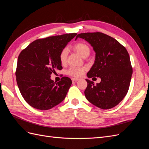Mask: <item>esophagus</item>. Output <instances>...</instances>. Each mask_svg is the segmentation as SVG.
Wrapping results in <instances>:
<instances>
[{
	"mask_svg": "<svg viewBox=\"0 0 149 149\" xmlns=\"http://www.w3.org/2000/svg\"><path fill=\"white\" fill-rule=\"evenodd\" d=\"M71 79H72V81H73V82H76L79 80V79H78V78H72Z\"/></svg>",
	"mask_w": 149,
	"mask_h": 149,
	"instance_id": "obj_1",
	"label": "esophagus"
}]
</instances>
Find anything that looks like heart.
<instances>
[{
	"instance_id": "heart-1",
	"label": "heart",
	"mask_w": 149,
	"mask_h": 149,
	"mask_svg": "<svg viewBox=\"0 0 149 149\" xmlns=\"http://www.w3.org/2000/svg\"><path fill=\"white\" fill-rule=\"evenodd\" d=\"M73 48L76 52H77L82 57L84 58L86 56H88L90 53V48L86 43L83 42H78L74 44ZM68 56V51L66 48L63 49L61 51L59 59L60 63L62 65H65L66 63V59ZM85 68H79V67H71L67 71V74L73 77L79 78L83 76L84 72L85 71Z\"/></svg>"
}]
</instances>
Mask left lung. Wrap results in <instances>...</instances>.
Wrapping results in <instances>:
<instances>
[{
  "label": "left lung",
  "mask_w": 149,
  "mask_h": 149,
  "mask_svg": "<svg viewBox=\"0 0 149 149\" xmlns=\"http://www.w3.org/2000/svg\"><path fill=\"white\" fill-rule=\"evenodd\" d=\"M84 39L96 53L95 61L88 72L89 78L99 77L101 82L86 79L84 91L89 102L102 109L117 106L127 94L132 74L129 55L125 48L110 36L101 32L82 33L76 39ZM75 39V40H76Z\"/></svg>",
  "instance_id": "obj_1"
}]
</instances>
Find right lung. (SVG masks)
<instances>
[{"instance_id": "add662e5", "label": "right lung", "mask_w": 149, "mask_h": 149, "mask_svg": "<svg viewBox=\"0 0 149 149\" xmlns=\"http://www.w3.org/2000/svg\"><path fill=\"white\" fill-rule=\"evenodd\" d=\"M76 35L67 33L36 40L20 53L15 72L17 83L22 97L31 107L48 110L64 100L71 79L65 76L56 83L50 77L63 68L60 53Z\"/></svg>"}]
</instances>
